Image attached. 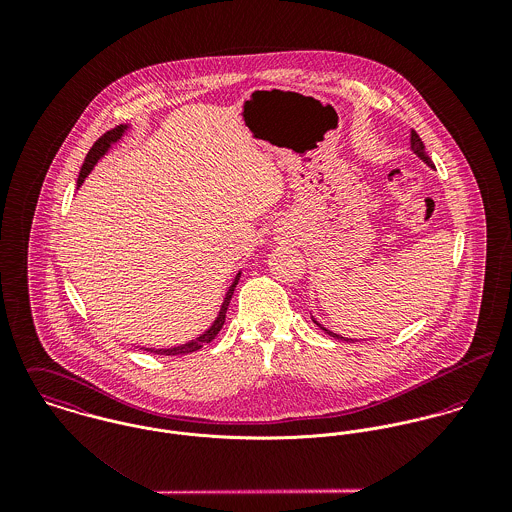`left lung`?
Instances as JSON below:
<instances>
[{
	"label": "left lung",
	"mask_w": 512,
	"mask_h": 512,
	"mask_svg": "<svg viewBox=\"0 0 512 512\" xmlns=\"http://www.w3.org/2000/svg\"><path fill=\"white\" fill-rule=\"evenodd\" d=\"M410 149H412V151H414V153H416V155H418V157H420V159H422V161H424L428 167H432V169H434V163H432L430 155L426 153V146H424V142L420 140V136H418L414 130H410ZM311 319H313V323H315V325H319V327H321V329H323L327 335H331V337H335V339H341V341H349V343L353 341V343H355V339L343 337V335H339V333H335V331H331V329L323 327V325H321V323H319V321H317L313 315H311Z\"/></svg>",
	"instance_id": "obj_1"
}]
</instances>
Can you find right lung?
<instances>
[{"instance_id":"1","label":"right lung","mask_w":512,"mask_h":512,"mask_svg":"<svg viewBox=\"0 0 512 512\" xmlns=\"http://www.w3.org/2000/svg\"><path fill=\"white\" fill-rule=\"evenodd\" d=\"M128 132H130V126H128V124H122V126H118V128L106 132L94 146L90 147V151L86 153L84 163H82V167H80L78 181H76V189L84 183V179L90 175V171L96 167V163H98L100 159H104V157L110 153L112 146H116ZM240 274H242V270L234 276L232 284L228 286V290L224 293L215 321H213V323L209 325V329H205L199 337H195V339H191V341H187V343H183V345H175V347H167V349H153V347H151V349L142 347V349L147 351V353H157V355H189V353H195V351L203 349L207 343H211V341L219 335V331L222 329V325H224L226 309H228V303H230V299H232L234 288H236V284H238V280H240Z\"/></svg>"}]
</instances>
